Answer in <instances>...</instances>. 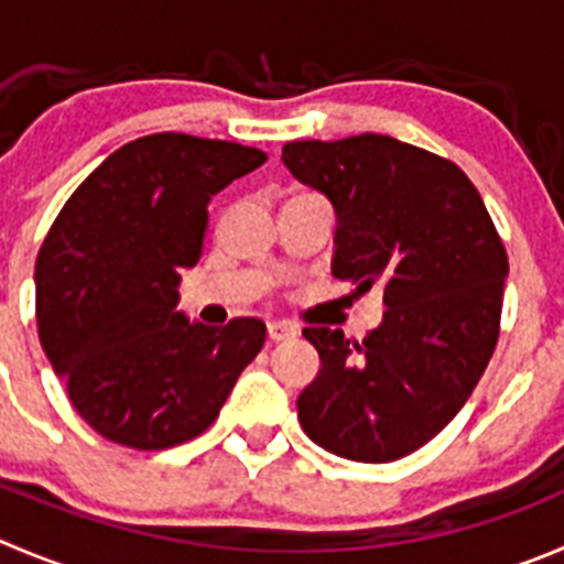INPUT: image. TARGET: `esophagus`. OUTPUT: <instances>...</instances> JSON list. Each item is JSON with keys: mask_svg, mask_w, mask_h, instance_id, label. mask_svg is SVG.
Wrapping results in <instances>:
<instances>
[{"mask_svg": "<svg viewBox=\"0 0 564 564\" xmlns=\"http://www.w3.org/2000/svg\"><path fill=\"white\" fill-rule=\"evenodd\" d=\"M268 337H271L273 343L288 340V337H296V326L282 324V321H271V324H268Z\"/></svg>", "mask_w": 564, "mask_h": 564, "instance_id": "34e87169", "label": "esophagus"}]
</instances>
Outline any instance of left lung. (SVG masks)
Wrapping results in <instances>:
<instances>
[{
	"label": "left lung",
	"mask_w": 564,
	"mask_h": 564,
	"mask_svg": "<svg viewBox=\"0 0 564 564\" xmlns=\"http://www.w3.org/2000/svg\"><path fill=\"white\" fill-rule=\"evenodd\" d=\"M282 163L337 213L332 273L382 288L366 340L302 332L321 371L299 395L307 437L354 463H393L463 410L498 343L507 249L474 182L452 160L390 135L291 141Z\"/></svg>",
	"instance_id": "8db88e82"
}]
</instances>
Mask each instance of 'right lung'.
Masks as SVG:
<instances>
[{
	"instance_id": "right-lung-1",
	"label": "right lung",
	"mask_w": 564,
	"mask_h": 564,
	"mask_svg": "<svg viewBox=\"0 0 564 564\" xmlns=\"http://www.w3.org/2000/svg\"><path fill=\"white\" fill-rule=\"evenodd\" d=\"M265 158L158 132L116 149L57 213L35 260L37 337L110 443L160 452L198 437L260 354V318L191 324L176 285L202 257L213 196Z\"/></svg>"
}]
</instances>
